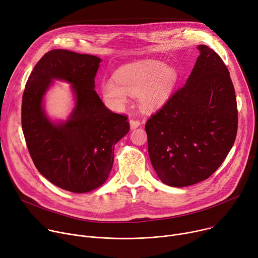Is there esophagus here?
Segmentation results:
<instances>
[{
  "mask_svg": "<svg viewBox=\"0 0 258 258\" xmlns=\"http://www.w3.org/2000/svg\"><path fill=\"white\" fill-rule=\"evenodd\" d=\"M129 124H130V129L131 130H134V129H136V128L141 126V122L137 121V120H133V118H132V120H130Z\"/></svg>",
  "mask_w": 258,
  "mask_h": 258,
  "instance_id": "1",
  "label": "esophagus"
}]
</instances>
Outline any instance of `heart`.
Listing matches in <instances>:
<instances>
[{
  "mask_svg": "<svg viewBox=\"0 0 258 258\" xmlns=\"http://www.w3.org/2000/svg\"><path fill=\"white\" fill-rule=\"evenodd\" d=\"M114 79H105L101 84L102 97L110 107L124 106L130 94L138 96L143 109L154 111L169 100L179 81V72L163 62L144 60L120 67Z\"/></svg>",
  "mask_w": 258,
  "mask_h": 258,
  "instance_id": "1",
  "label": "heart"
}]
</instances>
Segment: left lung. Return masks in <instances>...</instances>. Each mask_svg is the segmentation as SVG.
Returning <instances> with one entry per match:
<instances>
[{
  "mask_svg": "<svg viewBox=\"0 0 258 258\" xmlns=\"http://www.w3.org/2000/svg\"><path fill=\"white\" fill-rule=\"evenodd\" d=\"M186 84L146 124L151 163L162 183L186 187L207 180L232 148L237 107L229 71L207 45Z\"/></svg>",
  "mask_w": 258,
  "mask_h": 258,
  "instance_id": "obj_1",
  "label": "left lung"
}]
</instances>
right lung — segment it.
<instances>
[{
    "label": "right lung",
    "mask_w": 258,
    "mask_h": 258,
    "mask_svg": "<svg viewBox=\"0 0 258 258\" xmlns=\"http://www.w3.org/2000/svg\"><path fill=\"white\" fill-rule=\"evenodd\" d=\"M101 58L67 49L45 53L26 84L22 126L33 162L50 183L73 193L105 183L113 164L114 145L129 132L127 116L105 107L95 89ZM53 80L72 85L75 107L66 121H51L44 96Z\"/></svg>",
    "instance_id": "1"
}]
</instances>
